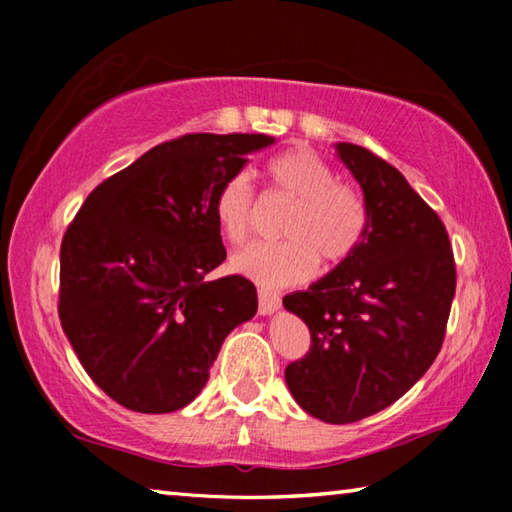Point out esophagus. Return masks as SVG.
I'll list each match as a JSON object with an SVG mask.
<instances>
[{"label":"esophagus","instance_id":"obj_1","mask_svg":"<svg viewBox=\"0 0 512 512\" xmlns=\"http://www.w3.org/2000/svg\"><path fill=\"white\" fill-rule=\"evenodd\" d=\"M282 307V300L277 296L275 291H268V289H259V314L262 316H271L275 314L277 309Z\"/></svg>","mask_w":512,"mask_h":512}]
</instances>
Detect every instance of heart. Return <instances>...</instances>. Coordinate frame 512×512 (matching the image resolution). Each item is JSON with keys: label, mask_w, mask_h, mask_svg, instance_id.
I'll list each match as a JSON object with an SVG mask.
<instances>
[{"label": "heart", "mask_w": 512, "mask_h": 512, "mask_svg": "<svg viewBox=\"0 0 512 512\" xmlns=\"http://www.w3.org/2000/svg\"><path fill=\"white\" fill-rule=\"evenodd\" d=\"M277 192L296 198L277 244H253L232 257V268L262 287L309 280L320 262L332 266L354 253L366 232V207L350 187L336 183L329 164L309 149H293L268 162ZM214 219L230 244H244L257 221L253 180L246 171L225 178L212 201Z\"/></svg>", "instance_id": "heart-1"}]
</instances>
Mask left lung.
Returning <instances> with one entry per match:
<instances>
[{
    "mask_svg": "<svg viewBox=\"0 0 512 512\" xmlns=\"http://www.w3.org/2000/svg\"><path fill=\"white\" fill-rule=\"evenodd\" d=\"M334 149L363 192L366 232L325 277L284 296L311 334L284 379L309 415L348 424L400 400L438 357L456 266L443 221L400 171L363 146Z\"/></svg>",
    "mask_w": 512,
    "mask_h": 512,
    "instance_id": "obj_1",
    "label": "left lung"
}]
</instances>
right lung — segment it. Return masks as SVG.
Returning <instances> with one entry per match:
<instances>
[{
  "label": "right lung",
  "mask_w": 512,
  "mask_h": 512,
  "mask_svg": "<svg viewBox=\"0 0 512 512\" xmlns=\"http://www.w3.org/2000/svg\"><path fill=\"white\" fill-rule=\"evenodd\" d=\"M262 133H196L146 151L85 198L60 246L58 316L81 366L137 413L187 406L232 329L257 314L255 284L207 280L225 259L212 201Z\"/></svg>",
  "instance_id": "add662e5"
}]
</instances>
